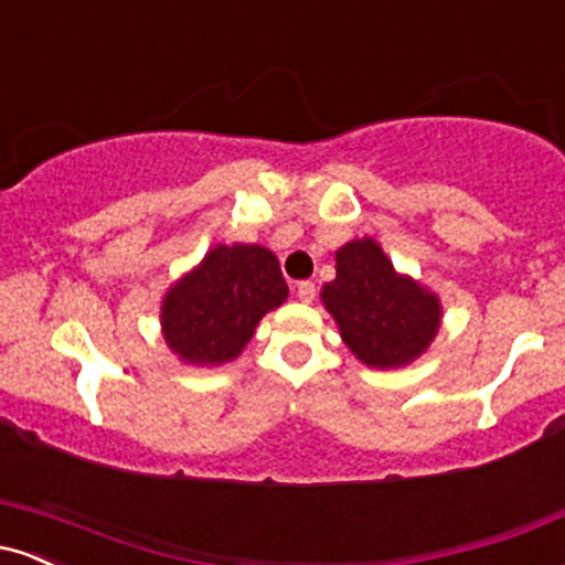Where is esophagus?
<instances>
[{
	"label": "esophagus",
	"mask_w": 565,
	"mask_h": 565,
	"mask_svg": "<svg viewBox=\"0 0 565 565\" xmlns=\"http://www.w3.org/2000/svg\"><path fill=\"white\" fill-rule=\"evenodd\" d=\"M297 297H300L302 302H313L316 300V284L313 281L297 284Z\"/></svg>",
	"instance_id": "obj_1"
}]
</instances>
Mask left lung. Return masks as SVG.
Listing matches in <instances>:
<instances>
[{"instance_id": "left-lung-1", "label": "left lung", "mask_w": 565, "mask_h": 565, "mask_svg": "<svg viewBox=\"0 0 565 565\" xmlns=\"http://www.w3.org/2000/svg\"><path fill=\"white\" fill-rule=\"evenodd\" d=\"M345 345L366 366L391 369L417 359L438 332L436 295L412 278L395 276L372 238L337 252V278L321 291Z\"/></svg>"}]
</instances>
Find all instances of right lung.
Returning <instances> with one entry per match:
<instances>
[{"label":"right lung","mask_w":565,"mask_h":565,"mask_svg":"<svg viewBox=\"0 0 565 565\" xmlns=\"http://www.w3.org/2000/svg\"><path fill=\"white\" fill-rule=\"evenodd\" d=\"M276 255L255 244L215 246L164 300V340L185 364L217 366L236 359L257 321L287 300Z\"/></svg>","instance_id":"add662e5"}]
</instances>
